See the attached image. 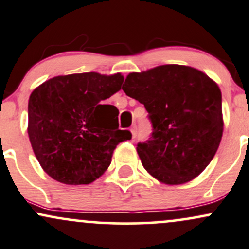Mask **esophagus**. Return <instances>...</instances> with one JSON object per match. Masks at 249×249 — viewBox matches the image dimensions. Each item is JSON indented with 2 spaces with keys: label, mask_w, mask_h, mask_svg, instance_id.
Instances as JSON below:
<instances>
[{
  "label": "esophagus",
  "mask_w": 249,
  "mask_h": 249,
  "mask_svg": "<svg viewBox=\"0 0 249 249\" xmlns=\"http://www.w3.org/2000/svg\"><path fill=\"white\" fill-rule=\"evenodd\" d=\"M130 131H131V133H132V137L135 138V137H136V126H132V127H131Z\"/></svg>",
  "instance_id": "1"
}]
</instances>
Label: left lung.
Segmentation results:
<instances>
[{"instance_id":"obj_1","label":"left lung","mask_w":249,"mask_h":249,"mask_svg":"<svg viewBox=\"0 0 249 249\" xmlns=\"http://www.w3.org/2000/svg\"><path fill=\"white\" fill-rule=\"evenodd\" d=\"M123 91L145 106L152 135L138 143L144 169L169 185L197 177L216 154L223 132L222 95L206 73L163 65L125 79Z\"/></svg>"}]
</instances>
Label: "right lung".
Returning <instances> with one entry per match:
<instances>
[{"mask_svg":"<svg viewBox=\"0 0 249 249\" xmlns=\"http://www.w3.org/2000/svg\"><path fill=\"white\" fill-rule=\"evenodd\" d=\"M124 76L76 73L49 79L32 92L28 136L41 168L68 185L89 184L107 170L120 142L118 108L104 100L122 89Z\"/></svg>","mask_w":249,"mask_h":249,"instance_id":"1","label":"right lung"}]
</instances>
